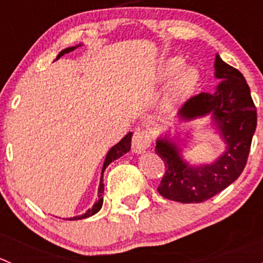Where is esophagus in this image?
I'll return each mask as SVG.
<instances>
[{
	"instance_id": "34e87169",
	"label": "esophagus",
	"mask_w": 263,
	"mask_h": 263,
	"mask_svg": "<svg viewBox=\"0 0 263 263\" xmlns=\"http://www.w3.org/2000/svg\"><path fill=\"white\" fill-rule=\"evenodd\" d=\"M151 144V137L147 131L142 128H136L132 139V150L136 154H144Z\"/></svg>"
}]
</instances>
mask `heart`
Instances as JSON below:
<instances>
[{
	"instance_id": "b5f03b06",
	"label": "heart",
	"mask_w": 263,
	"mask_h": 263,
	"mask_svg": "<svg viewBox=\"0 0 263 263\" xmlns=\"http://www.w3.org/2000/svg\"><path fill=\"white\" fill-rule=\"evenodd\" d=\"M184 62L179 57H171L164 61L158 68V79L168 80L174 76L166 90L164 104L166 107H176L193 94L200 82V72L192 66L183 67Z\"/></svg>"
}]
</instances>
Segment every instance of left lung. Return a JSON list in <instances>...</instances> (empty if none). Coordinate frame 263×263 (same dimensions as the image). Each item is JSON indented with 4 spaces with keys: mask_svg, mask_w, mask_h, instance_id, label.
Listing matches in <instances>:
<instances>
[{
    "mask_svg": "<svg viewBox=\"0 0 263 263\" xmlns=\"http://www.w3.org/2000/svg\"><path fill=\"white\" fill-rule=\"evenodd\" d=\"M215 78L221 80L213 92L191 98L178 112L182 122L210 117V123L225 148L213 163L191 164L183 158L187 145L171 134L158 137L155 153L165 164V174L158 187L168 200L198 203L214 197L242 174L257 126V112L251 90L242 73L215 55ZM185 135V134H184ZM187 139L191 134L187 132Z\"/></svg>",
    "mask_w": 263,
    "mask_h": 263,
    "instance_id": "8db88e82",
    "label": "left lung"
}]
</instances>
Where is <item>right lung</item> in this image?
Here are the masks:
<instances>
[{
	"label": "right lung",
	"instance_id": "add662e5",
	"mask_svg": "<svg viewBox=\"0 0 263 263\" xmlns=\"http://www.w3.org/2000/svg\"><path fill=\"white\" fill-rule=\"evenodd\" d=\"M80 46H81V43L78 44V46L68 47V48L61 50V52L58 53L55 61L60 60V58L62 57L63 54H66V53H70V52H72V50H75L76 48H79ZM131 139H132V132H128V134H127L126 136H124L123 139H122L121 141L118 142V144H116L115 146L110 147V150L107 153V156H105L104 164H103V168H102V174H100V183H99V188H98V200L95 201V203L92 205V208L89 209L86 213L82 214V215H78V216L70 217V220L86 219V217L92 216L94 214H97L98 211L102 209V206H103V195H104V183H103V176H104V171L107 169V166L109 165L112 161L117 160V159H119L122 155H124V154H127L129 150H131Z\"/></svg>",
	"mask_w": 263,
	"mask_h": 263
}]
</instances>
